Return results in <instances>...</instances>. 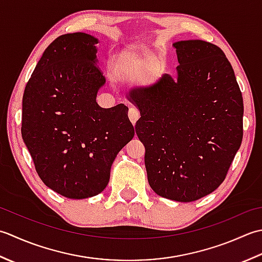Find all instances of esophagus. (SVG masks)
Listing matches in <instances>:
<instances>
[{"instance_id": "esophagus-1", "label": "esophagus", "mask_w": 262, "mask_h": 262, "mask_svg": "<svg viewBox=\"0 0 262 262\" xmlns=\"http://www.w3.org/2000/svg\"><path fill=\"white\" fill-rule=\"evenodd\" d=\"M127 114H129V119L132 122V124L136 125L137 121L139 120V117H140V113H139V111L136 107H131Z\"/></svg>"}]
</instances>
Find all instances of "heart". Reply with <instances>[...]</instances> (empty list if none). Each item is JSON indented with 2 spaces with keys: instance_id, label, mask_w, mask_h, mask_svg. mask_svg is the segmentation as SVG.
<instances>
[{
  "instance_id": "obj_1",
  "label": "heart",
  "mask_w": 262,
  "mask_h": 262,
  "mask_svg": "<svg viewBox=\"0 0 262 262\" xmlns=\"http://www.w3.org/2000/svg\"><path fill=\"white\" fill-rule=\"evenodd\" d=\"M130 67V63L127 62L124 57L122 56H115L113 60V68L117 76H122L124 72L127 71Z\"/></svg>"
}]
</instances>
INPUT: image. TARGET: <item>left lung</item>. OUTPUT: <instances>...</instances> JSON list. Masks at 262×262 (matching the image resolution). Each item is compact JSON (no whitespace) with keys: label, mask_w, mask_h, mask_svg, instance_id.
<instances>
[{"label":"left lung","mask_w":262,"mask_h":262,"mask_svg":"<svg viewBox=\"0 0 262 262\" xmlns=\"http://www.w3.org/2000/svg\"><path fill=\"white\" fill-rule=\"evenodd\" d=\"M180 66L126 95L140 112L136 132L146 149L155 193L180 202L211 193L225 180L243 138V98L226 55L211 42H174Z\"/></svg>","instance_id":"1"}]
</instances>
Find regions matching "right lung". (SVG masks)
<instances>
[{
  "mask_svg": "<svg viewBox=\"0 0 262 262\" xmlns=\"http://www.w3.org/2000/svg\"><path fill=\"white\" fill-rule=\"evenodd\" d=\"M98 38L66 34L37 63L23 97L21 135L42 182L70 199H86L107 186L117 154L135 137L124 104L103 108Z\"/></svg>",
  "mask_w": 262,
  "mask_h": 262,
  "instance_id": "1",
  "label": "right lung"
}]
</instances>
